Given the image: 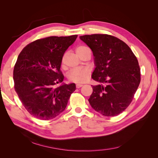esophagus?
<instances>
[{"label":"esophagus","instance_id":"obj_1","mask_svg":"<svg viewBox=\"0 0 158 158\" xmlns=\"http://www.w3.org/2000/svg\"><path fill=\"white\" fill-rule=\"evenodd\" d=\"M83 86V85H82V84H77L76 85V88H81V87H82Z\"/></svg>","mask_w":158,"mask_h":158}]
</instances>
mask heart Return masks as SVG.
<instances>
[{"mask_svg":"<svg viewBox=\"0 0 158 158\" xmlns=\"http://www.w3.org/2000/svg\"><path fill=\"white\" fill-rule=\"evenodd\" d=\"M89 49L86 46H80L76 49V52L78 55L80 56L82 55L83 52ZM64 59L65 56L64 55L62 58L61 64L62 66L64 65ZM91 76V70L88 68H83V69H73L70 70L68 75L67 78L68 80L71 82L77 83V84H83L89 80Z\"/></svg>","mask_w":158,"mask_h":158,"instance_id":"obj_1","label":"heart"}]
</instances>
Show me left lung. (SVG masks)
Listing matches in <instances>:
<instances>
[{
	"label": "left lung",
	"mask_w": 158,
	"mask_h": 158,
	"mask_svg": "<svg viewBox=\"0 0 158 158\" xmlns=\"http://www.w3.org/2000/svg\"><path fill=\"white\" fill-rule=\"evenodd\" d=\"M93 51L95 67L92 78L104 85H92L88 99L92 108L107 117L118 115L132 102L140 82L137 58L125 42L107 34L80 37Z\"/></svg>",
	"instance_id": "obj_1"
}]
</instances>
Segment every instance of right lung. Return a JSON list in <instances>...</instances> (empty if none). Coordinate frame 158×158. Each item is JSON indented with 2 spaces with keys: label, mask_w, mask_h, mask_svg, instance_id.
Returning a JSON list of instances; mask_svg holds the SVG:
<instances>
[{
  "label": "right lung",
  "mask_w": 158,
  "mask_h": 158,
  "mask_svg": "<svg viewBox=\"0 0 158 158\" xmlns=\"http://www.w3.org/2000/svg\"><path fill=\"white\" fill-rule=\"evenodd\" d=\"M77 35L50 36L26 45L14 65V89L30 114L41 120H50L65 109L75 84L58 85L64 76L60 70L66 50Z\"/></svg>",
  "instance_id": "add662e5"
}]
</instances>
